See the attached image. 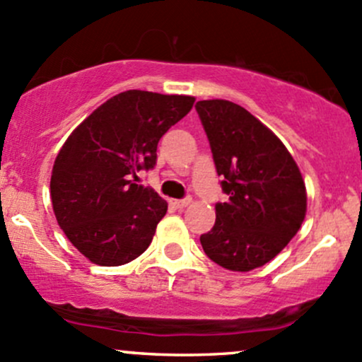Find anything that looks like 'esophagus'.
<instances>
[{
	"instance_id": "esophagus-1",
	"label": "esophagus",
	"mask_w": 362,
	"mask_h": 362,
	"mask_svg": "<svg viewBox=\"0 0 362 362\" xmlns=\"http://www.w3.org/2000/svg\"><path fill=\"white\" fill-rule=\"evenodd\" d=\"M189 203H192V198H182V200H170V205L174 206V209H185V206H188Z\"/></svg>"
}]
</instances>
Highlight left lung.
Here are the masks:
<instances>
[{
	"label": "left lung",
	"instance_id": "8db88e82",
	"mask_svg": "<svg viewBox=\"0 0 362 362\" xmlns=\"http://www.w3.org/2000/svg\"><path fill=\"white\" fill-rule=\"evenodd\" d=\"M224 203L200 235L217 265L250 272L269 263L294 238L306 215V186L289 150L269 128L230 100L197 103Z\"/></svg>",
	"mask_w": 362,
	"mask_h": 362
}]
</instances>
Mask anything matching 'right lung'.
Here are the masks:
<instances>
[{
    "mask_svg": "<svg viewBox=\"0 0 362 362\" xmlns=\"http://www.w3.org/2000/svg\"><path fill=\"white\" fill-rule=\"evenodd\" d=\"M189 95L127 90L78 124L54 160L51 200L70 243L95 265L117 267L152 243L168 202L136 185L156 168L157 144L193 107Z\"/></svg>",
    "mask_w": 362,
    "mask_h": 362,
    "instance_id": "1",
    "label": "right lung"
}]
</instances>
